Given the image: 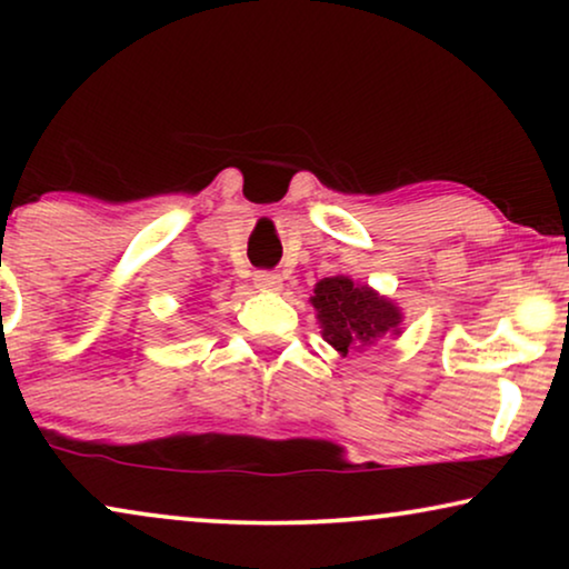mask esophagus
Masks as SVG:
<instances>
[{
	"label": "esophagus",
	"mask_w": 569,
	"mask_h": 569,
	"mask_svg": "<svg viewBox=\"0 0 569 569\" xmlns=\"http://www.w3.org/2000/svg\"><path fill=\"white\" fill-rule=\"evenodd\" d=\"M253 284L256 290L261 292H279L282 290V277L274 274V271H259V274L253 277Z\"/></svg>",
	"instance_id": "34e87169"
}]
</instances>
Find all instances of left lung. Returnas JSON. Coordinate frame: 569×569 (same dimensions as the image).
<instances>
[{
	"mask_svg": "<svg viewBox=\"0 0 569 569\" xmlns=\"http://www.w3.org/2000/svg\"><path fill=\"white\" fill-rule=\"evenodd\" d=\"M310 306L316 308L318 326L326 345L339 357L376 347L383 339L401 337L403 313L399 302L355 282L352 277H326L313 287Z\"/></svg>",
	"mask_w": 569,
	"mask_h": 569,
	"instance_id": "obj_1",
	"label": "left lung"
}]
</instances>
